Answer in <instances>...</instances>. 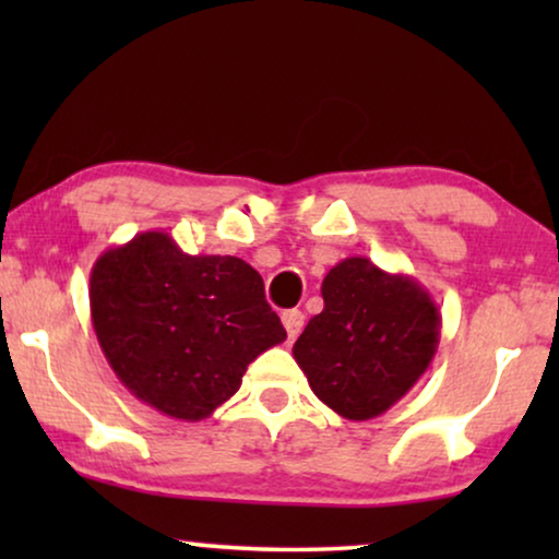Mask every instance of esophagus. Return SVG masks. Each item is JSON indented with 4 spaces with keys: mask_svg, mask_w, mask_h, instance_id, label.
Wrapping results in <instances>:
<instances>
[{
    "mask_svg": "<svg viewBox=\"0 0 559 559\" xmlns=\"http://www.w3.org/2000/svg\"><path fill=\"white\" fill-rule=\"evenodd\" d=\"M282 325H285L289 338L295 341L297 335H300L302 325H305V316L300 310H285V312H282Z\"/></svg>",
    "mask_w": 559,
    "mask_h": 559,
    "instance_id": "esophagus-1",
    "label": "esophagus"
}]
</instances>
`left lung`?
I'll return each mask as SVG.
<instances>
[{
  "label": "left lung",
  "instance_id": "1",
  "mask_svg": "<svg viewBox=\"0 0 559 559\" xmlns=\"http://www.w3.org/2000/svg\"><path fill=\"white\" fill-rule=\"evenodd\" d=\"M325 308L305 325L293 356L323 404L364 423L402 400L432 364L440 308L409 274L348 257L325 274Z\"/></svg>",
  "mask_w": 559,
  "mask_h": 559
}]
</instances>
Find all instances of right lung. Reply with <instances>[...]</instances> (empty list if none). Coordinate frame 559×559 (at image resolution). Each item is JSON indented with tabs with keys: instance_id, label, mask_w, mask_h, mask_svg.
<instances>
[{
	"instance_id": "1",
	"label": "right lung",
	"mask_w": 559,
	"mask_h": 559,
	"mask_svg": "<svg viewBox=\"0 0 559 559\" xmlns=\"http://www.w3.org/2000/svg\"><path fill=\"white\" fill-rule=\"evenodd\" d=\"M91 320L106 361L136 400L198 423L239 392L247 366L287 338L264 282L239 257L186 254L144 231L91 270Z\"/></svg>"
}]
</instances>
